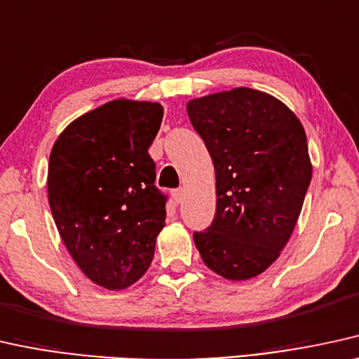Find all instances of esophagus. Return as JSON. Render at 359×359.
I'll return each instance as SVG.
<instances>
[{"label":"esophagus","instance_id":"34e87169","mask_svg":"<svg viewBox=\"0 0 359 359\" xmlns=\"http://www.w3.org/2000/svg\"><path fill=\"white\" fill-rule=\"evenodd\" d=\"M172 197H174L175 203H180L184 201V190L182 189H175L172 190Z\"/></svg>","mask_w":359,"mask_h":359}]
</instances>
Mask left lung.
<instances>
[{
  "label": "left lung",
  "mask_w": 359,
  "mask_h": 359,
  "mask_svg": "<svg viewBox=\"0 0 359 359\" xmlns=\"http://www.w3.org/2000/svg\"><path fill=\"white\" fill-rule=\"evenodd\" d=\"M187 114L215 169L217 212L194 242L208 269L248 280L280 255L311 180L306 134L270 94L237 88L192 99Z\"/></svg>",
  "instance_id": "obj_1"
}]
</instances>
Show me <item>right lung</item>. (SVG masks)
I'll return each instance as SVG.
<instances>
[{
    "mask_svg": "<svg viewBox=\"0 0 359 359\" xmlns=\"http://www.w3.org/2000/svg\"><path fill=\"white\" fill-rule=\"evenodd\" d=\"M164 109L111 101L71 122L49 156L48 198L62 242L84 275L109 290L151 266L165 222L149 147Z\"/></svg>",
    "mask_w": 359,
    "mask_h": 359,
    "instance_id": "add662e5",
    "label": "right lung"
}]
</instances>
